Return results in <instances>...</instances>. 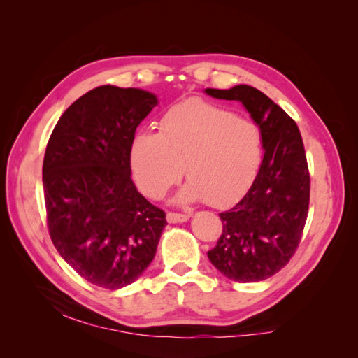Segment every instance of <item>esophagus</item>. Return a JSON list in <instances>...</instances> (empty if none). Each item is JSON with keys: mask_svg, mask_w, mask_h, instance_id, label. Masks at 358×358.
I'll return each instance as SVG.
<instances>
[{"mask_svg": "<svg viewBox=\"0 0 358 358\" xmlns=\"http://www.w3.org/2000/svg\"><path fill=\"white\" fill-rule=\"evenodd\" d=\"M167 222L171 224H177V222H185L189 220V215H183V213H172V211H169L167 213Z\"/></svg>", "mask_w": 358, "mask_h": 358, "instance_id": "obj_1", "label": "esophagus"}]
</instances>
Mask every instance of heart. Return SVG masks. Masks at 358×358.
I'll return each instance as SVG.
<instances>
[{
	"mask_svg": "<svg viewBox=\"0 0 358 358\" xmlns=\"http://www.w3.org/2000/svg\"><path fill=\"white\" fill-rule=\"evenodd\" d=\"M262 161V134L251 120L202 99L173 106L161 131H138L131 143V169L141 189L161 199L183 172L178 202L227 207L250 189Z\"/></svg>",
	"mask_w": 358,
	"mask_h": 358,
	"instance_id": "1",
	"label": "heart"
}]
</instances>
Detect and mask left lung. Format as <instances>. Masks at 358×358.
<instances>
[{
    "label": "left lung",
    "instance_id": "left-lung-1",
    "mask_svg": "<svg viewBox=\"0 0 358 358\" xmlns=\"http://www.w3.org/2000/svg\"><path fill=\"white\" fill-rule=\"evenodd\" d=\"M205 93L241 102L259 126L265 151L250 191L220 213L222 232L208 259L229 280L264 281L294 256L306 222L310 172L300 131L280 106L250 85Z\"/></svg>",
    "mask_w": 358,
    "mask_h": 358
}]
</instances>
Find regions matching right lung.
<instances>
[{
    "label": "right lung",
    "instance_id": "add662e5",
    "mask_svg": "<svg viewBox=\"0 0 358 358\" xmlns=\"http://www.w3.org/2000/svg\"><path fill=\"white\" fill-rule=\"evenodd\" d=\"M157 106L141 88L102 85L66 108L48 138L42 183L50 238L83 280L134 282L151 264L166 213L131 178L137 126Z\"/></svg>",
    "mask_w": 358,
    "mask_h": 358
}]
</instances>
